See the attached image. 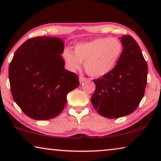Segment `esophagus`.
I'll use <instances>...</instances> for the list:
<instances>
[{"label": "esophagus", "instance_id": "1", "mask_svg": "<svg viewBox=\"0 0 161 161\" xmlns=\"http://www.w3.org/2000/svg\"><path fill=\"white\" fill-rule=\"evenodd\" d=\"M86 80H87V78L85 77H83V76H80V77H79V81H80V83H83L84 81H86Z\"/></svg>", "mask_w": 161, "mask_h": 161}]
</instances>
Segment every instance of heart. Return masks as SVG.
I'll return each instance as SVG.
<instances>
[{"instance_id":"1","label":"heart","mask_w":161,"mask_h":161,"mask_svg":"<svg viewBox=\"0 0 161 161\" xmlns=\"http://www.w3.org/2000/svg\"><path fill=\"white\" fill-rule=\"evenodd\" d=\"M122 52V44L119 39L101 37L77 44L74 53L65 49L63 56L70 70H78L85 61L84 68L86 73L93 77H101L115 68Z\"/></svg>"}]
</instances>
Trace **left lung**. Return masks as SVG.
Masks as SVG:
<instances>
[{
	"label": "left lung",
	"mask_w": 161,
	"mask_h": 161,
	"mask_svg": "<svg viewBox=\"0 0 161 161\" xmlns=\"http://www.w3.org/2000/svg\"><path fill=\"white\" fill-rule=\"evenodd\" d=\"M123 52L115 68L93 80L95 92L91 103L103 117L114 119L130 114L145 94L147 65L139 45L130 35L121 37Z\"/></svg>",
	"instance_id": "8db88e82"
}]
</instances>
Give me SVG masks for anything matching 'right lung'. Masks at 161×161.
<instances>
[{
    "mask_svg": "<svg viewBox=\"0 0 161 161\" xmlns=\"http://www.w3.org/2000/svg\"><path fill=\"white\" fill-rule=\"evenodd\" d=\"M61 39L37 36L17 49L9 65L13 98L26 115L47 120L58 116L67 95L79 86L78 76L64 68Z\"/></svg>",
    "mask_w": 161,
    "mask_h": 161,
    "instance_id": "add662e5",
    "label": "right lung"
}]
</instances>
